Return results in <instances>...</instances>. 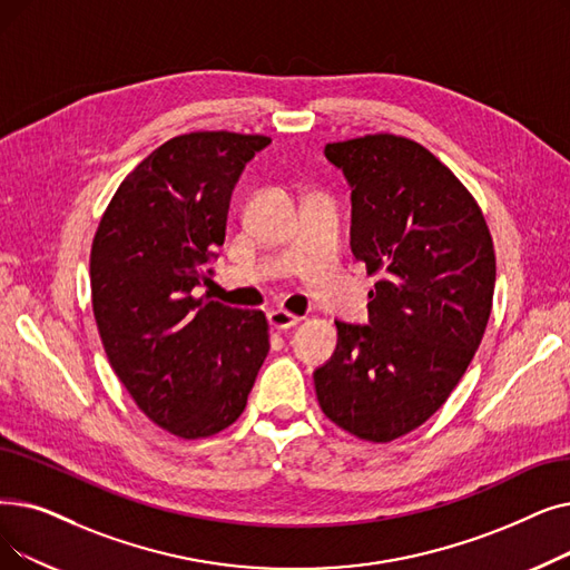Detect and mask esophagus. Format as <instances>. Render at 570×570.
I'll return each instance as SVG.
<instances>
[{"label": "esophagus", "mask_w": 570, "mask_h": 570, "mask_svg": "<svg viewBox=\"0 0 570 570\" xmlns=\"http://www.w3.org/2000/svg\"><path fill=\"white\" fill-rule=\"evenodd\" d=\"M267 321H269V326L275 328V331H288V328L301 324V316H295V314H291L286 309H272L267 314Z\"/></svg>", "instance_id": "1"}]
</instances>
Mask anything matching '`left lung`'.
Returning <instances> with one entry per match:
<instances>
[{
    "label": "left lung",
    "instance_id": "1",
    "mask_svg": "<svg viewBox=\"0 0 570 570\" xmlns=\"http://www.w3.org/2000/svg\"><path fill=\"white\" fill-rule=\"evenodd\" d=\"M326 158L352 186V252L377 282L370 326L335 321L316 399L342 431L391 442L429 422L473 361L497 254L473 193L422 144L377 132L331 141Z\"/></svg>",
    "mask_w": 570,
    "mask_h": 570
}]
</instances>
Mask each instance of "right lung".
Wrapping results in <instances>:
<instances>
[{
  "mask_svg": "<svg viewBox=\"0 0 570 570\" xmlns=\"http://www.w3.org/2000/svg\"><path fill=\"white\" fill-rule=\"evenodd\" d=\"M265 135L171 137L120 181L90 249L92 314L137 407L184 440L216 435L246 407L269 352L261 309L195 298L226 242L228 207Z\"/></svg>",
  "mask_w": 570,
  "mask_h": 570,
  "instance_id": "right-lung-1",
  "label": "right lung"
}]
</instances>
